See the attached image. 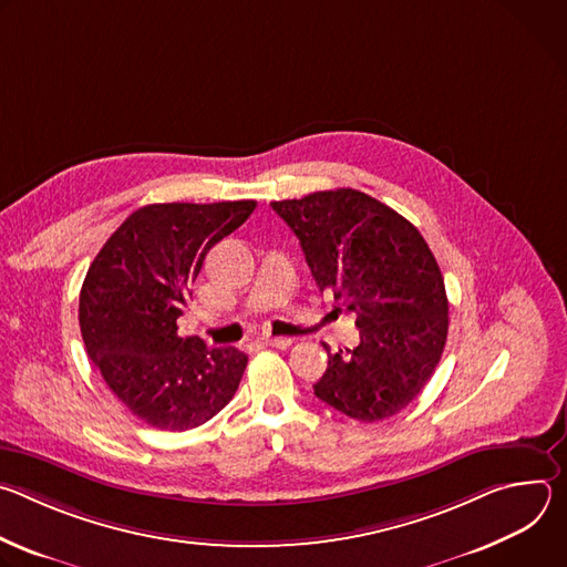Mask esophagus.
<instances>
[{
	"mask_svg": "<svg viewBox=\"0 0 567 567\" xmlns=\"http://www.w3.org/2000/svg\"><path fill=\"white\" fill-rule=\"evenodd\" d=\"M260 343H262V346H269V348H280V350H285V348H289L293 341H291V339H285V337H262Z\"/></svg>",
	"mask_w": 567,
	"mask_h": 567,
	"instance_id": "34e87169",
	"label": "esophagus"
}]
</instances>
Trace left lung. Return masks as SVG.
Wrapping results in <instances>:
<instances>
[{
    "instance_id": "1",
    "label": "left lung",
    "mask_w": 567,
    "mask_h": 567,
    "mask_svg": "<svg viewBox=\"0 0 567 567\" xmlns=\"http://www.w3.org/2000/svg\"><path fill=\"white\" fill-rule=\"evenodd\" d=\"M298 237L320 291L357 313L361 343L330 352L313 394L359 422L396 415L435 372L449 334L444 278L422 233L352 190L271 202Z\"/></svg>"
}]
</instances>
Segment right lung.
I'll list each match as a JSON object with an SVG mask.
<instances>
[{
	"mask_svg": "<svg viewBox=\"0 0 567 567\" xmlns=\"http://www.w3.org/2000/svg\"><path fill=\"white\" fill-rule=\"evenodd\" d=\"M256 202L150 204L105 241L80 289L78 320L92 363L123 406L158 431H188L233 399L249 357L182 339L177 318L206 254Z\"/></svg>",
	"mask_w": 567,
	"mask_h": 567,
	"instance_id": "1",
	"label": "right lung"
}]
</instances>
